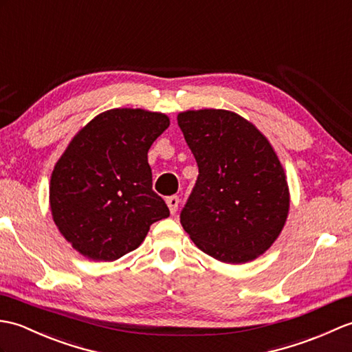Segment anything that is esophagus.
<instances>
[{"label":"esophagus","mask_w":352,"mask_h":352,"mask_svg":"<svg viewBox=\"0 0 352 352\" xmlns=\"http://www.w3.org/2000/svg\"><path fill=\"white\" fill-rule=\"evenodd\" d=\"M167 206H168L171 214H176L177 206H179V197L177 196H170L167 199Z\"/></svg>","instance_id":"obj_1"}]
</instances>
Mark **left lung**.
Here are the masks:
<instances>
[{
  "mask_svg": "<svg viewBox=\"0 0 352 352\" xmlns=\"http://www.w3.org/2000/svg\"><path fill=\"white\" fill-rule=\"evenodd\" d=\"M177 124L199 167L181 210L185 232L221 262L256 259L277 239L289 210L276 152L256 126L226 110L185 111Z\"/></svg>",
  "mask_w": 352,
  "mask_h": 352,
  "instance_id": "obj_1",
  "label": "left lung"
}]
</instances>
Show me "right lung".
<instances>
[{"label":"right lung","instance_id":"add662e5","mask_svg":"<svg viewBox=\"0 0 352 352\" xmlns=\"http://www.w3.org/2000/svg\"><path fill=\"white\" fill-rule=\"evenodd\" d=\"M170 120L166 114L116 108L74 137L54 167V221L91 261H116L135 250L170 210L152 190L147 152Z\"/></svg>","mask_w":352,"mask_h":352}]
</instances>
